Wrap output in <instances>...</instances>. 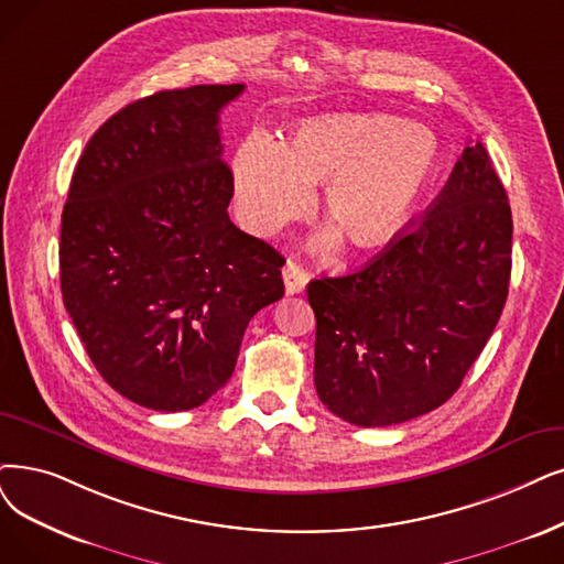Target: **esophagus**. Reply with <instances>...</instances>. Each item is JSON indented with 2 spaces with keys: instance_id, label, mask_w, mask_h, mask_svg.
Segmentation results:
<instances>
[{
  "instance_id": "34e87169",
  "label": "esophagus",
  "mask_w": 564,
  "mask_h": 564,
  "mask_svg": "<svg viewBox=\"0 0 564 564\" xmlns=\"http://www.w3.org/2000/svg\"><path fill=\"white\" fill-rule=\"evenodd\" d=\"M282 278H284V289H286V294H301V291L305 289V284H307V280H310V275H307V270L301 265V263H296V261H286V265H284V270H282Z\"/></svg>"
}]
</instances>
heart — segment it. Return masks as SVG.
Masks as SVG:
<instances>
[{
    "label": "heart",
    "mask_w": 564,
    "mask_h": 564,
    "mask_svg": "<svg viewBox=\"0 0 564 564\" xmlns=\"http://www.w3.org/2000/svg\"><path fill=\"white\" fill-rule=\"evenodd\" d=\"M440 164L435 133L389 116H324L296 127L289 145L250 133L234 160L242 219L273 234L303 215L312 183L324 210L356 250L389 242L414 213Z\"/></svg>",
    "instance_id": "1"
}]
</instances>
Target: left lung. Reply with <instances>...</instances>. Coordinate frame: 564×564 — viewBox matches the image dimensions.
<instances>
[{
	"label": "left lung",
	"mask_w": 564,
	"mask_h": 564,
	"mask_svg": "<svg viewBox=\"0 0 564 564\" xmlns=\"http://www.w3.org/2000/svg\"><path fill=\"white\" fill-rule=\"evenodd\" d=\"M511 208L486 148L467 143L421 221L366 268L307 284L314 387L347 423L437 410L479 358L511 275Z\"/></svg>",
	"instance_id": "obj_1"
}]
</instances>
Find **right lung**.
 Returning a JSON list of instances; mask_svg holds the SVG:
<instances>
[{"label":"right lung","mask_w":564,"mask_h":564,"mask_svg":"<svg viewBox=\"0 0 564 564\" xmlns=\"http://www.w3.org/2000/svg\"><path fill=\"white\" fill-rule=\"evenodd\" d=\"M245 85L164 89L108 118L62 210L64 307L99 375L156 412L204 404L247 324L284 296V257L229 219L219 110Z\"/></svg>","instance_id":"add662e5"}]
</instances>
